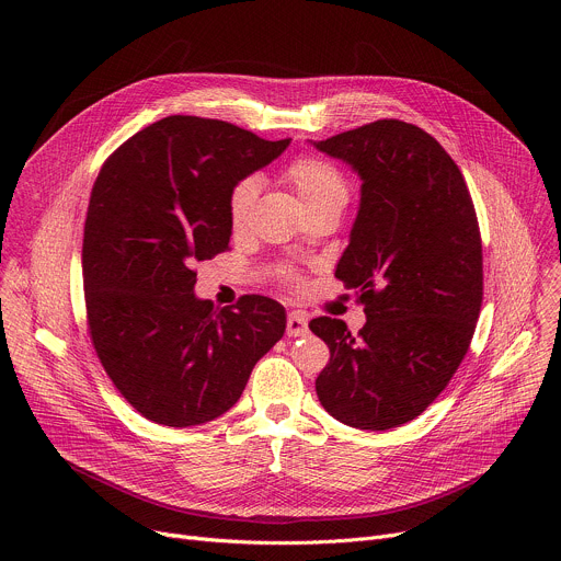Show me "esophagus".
Masks as SVG:
<instances>
[{
	"instance_id": "esophagus-1",
	"label": "esophagus",
	"mask_w": 561,
	"mask_h": 561,
	"mask_svg": "<svg viewBox=\"0 0 561 561\" xmlns=\"http://www.w3.org/2000/svg\"><path fill=\"white\" fill-rule=\"evenodd\" d=\"M308 333V319L301 312H290L286 319V335L288 337H304Z\"/></svg>"
}]
</instances>
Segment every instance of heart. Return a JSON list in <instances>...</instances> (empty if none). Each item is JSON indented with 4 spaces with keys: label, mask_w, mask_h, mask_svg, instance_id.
<instances>
[{
    "label": "heart",
    "mask_w": 561,
    "mask_h": 561,
    "mask_svg": "<svg viewBox=\"0 0 561 561\" xmlns=\"http://www.w3.org/2000/svg\"><path fill=\"white\" fill-rule=\"evenodd\" d=\"M286 178L295 186L299 202L304 210L329 206V204H344L348 199V188L340 171L317 157H301L293 162L286 171ZM260 193V180L257 178H244L239 180L230 193H228V215L230 224L237 228L242 226L255 204V197Z\"/></svg>",
    "instance_id": "1"
}]
</instances>
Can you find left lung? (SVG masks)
Returning <instances> with one entry per match:
<instances>
[{"label": "left lung", "instance_id": "8db88e82", "mask_svg": "<svg viewBox=\"0 0 561 561\" xmlns=\"http://www.w3.org/2000/svg\"><path fill=\"white\" fill-rule=\"evenodd\" d=\"M362 180L335 277L355 288L366 324H308L331 348L314 390L342 424L388 431L422 415L461 364L482 308V237L466 182L435 137L379 119L324 141Z\"/></svg>", "mask_w": 561, "mask_h": 561}]
</instances>
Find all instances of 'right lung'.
<instances>
[{
	"label": "right lung",
	"mask_w": 561,
	"mask_h": 561,
	"mask_svg": "<svg viewBox=\"0 0 561 561\" xmlns=\"http://www.w3.org/2000/svg\"><path fill=\"white\" fill-rule=\"evenodd\" d=\"M288 144L171 115L124 141L98 175L82 249L89 329L115 388L154 424L186 428L230 411L284 337L282 304L244 295L213 308L195 295L193 266L228 249L230 188Z\"/></svg>",
	"instance_id": "1"
}]
</instances>
